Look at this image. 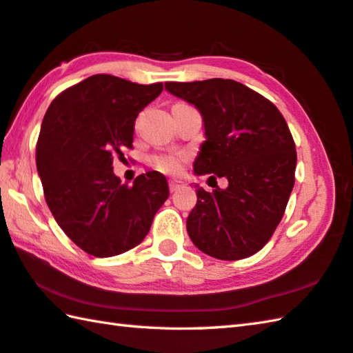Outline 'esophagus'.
<instances>
[{"label":"esophagus","instance_id":"1","mask_svg":"<svg viewBox=\"0 0 353 353\" xmlns=\"http://www.w3.org/2000/svg\"><path fill=\"white\" fill-rule=\"evenodd\" d=\"M183 185H185V183H183L182 181H176V179H171V181L168 182V186H170V191H171V192L181 190Z\"/></svg>","mask_w":353,"mask_h":353}]
</instances>
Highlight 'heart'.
Listing matches in <instances>:
<instances>
[{"label": "heart", "mask_w": 353, "mask_h": 353, "mask_svg": "<svg viewBox=\"0 0 353 353\" xmlns=\"http://www.w3.org/2000/svg\"><path fill=\"white\" fill-rule=\"evenodd\" d=\"M186 161L185 153H179V151H172V153L157 154L153 157V165L159 170L165 172V174H177L181 172Z\"/></svg>", "instance_id": "obj_1"}]
</instances>
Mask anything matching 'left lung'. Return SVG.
Returning <instances> with one entry per match:
<instances>
[{
    "mask_svg": "<svg viewBox=\"0 0 353 353\" xmlns=\"http://www.w3.org/2000/svg\"><path fill=\"white\" fill-rule=\"evenodd\" d=\"M171 94L203 117L206 141L197 176L228 179L225 190L197 186L186 231L200 251L219 260L259 252L285 214L295 182L296 151L285 117L265 96L232 79L165 82Z\"/></svg>",
    "mask_w": 353,
    "mask_h": 353,
    "instance_id": "1",
    "label": "left lung"
}]
</instances>
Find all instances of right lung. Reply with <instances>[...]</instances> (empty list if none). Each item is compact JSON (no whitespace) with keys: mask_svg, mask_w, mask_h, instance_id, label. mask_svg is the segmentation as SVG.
<instances>
[{"mask_svg":"<svg viewBox=\"0 0 353 353\" xmlns=\"http://www.w3.org/2000/svg\"><path fill=\"white\" fill-rule=\"evenodd\" d=\"M162 90V82L142 85L93 74L47 108L37 142L46 202L68 239L94 257L139 245L170 196L161 172L137 176L131 186L113 172V159L133 148L137 114Z\"/></svg>","mask_w":353,"mask_h":353,"instance_id":"obj_1","label":"right lung"}]
</instances>
